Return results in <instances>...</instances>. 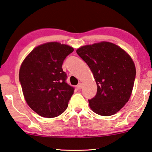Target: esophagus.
<instances>
[{
  "label": "esophagus",
  "mask_w": 152,
  "mask_h": 152,
  "mask_svg": "<svg viewBox=\"0 0 152 152\" xmlns=\"http://www.w3.org/2000/svg\"><path fill=\"white\" fill-rule=\"evenodd\" d=\"M81 88H82V84H81V83H79L77 86V88L78 90H80L81 89Z\"/></svg>",
  "instance_id": "obj_1"
}]
</instances>
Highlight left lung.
Returning a JSON list of instances; mask_svg holds the SVG:
<instances>
[{
    "instance_id": "8db88e82",
    "label": "left lung",
    "mask_w": 152,
    "mask_h": 152,
    "mask_svg": "<svg viewBox=\"0 0 152 152\" xmlns=\"http://www.w3.org/2000/svg\"><path fill=\"white\" fill-rule=\"evenodd\" d=\"M78 56L87 64L97 86L96 95L88 100L94 113L110 116L128 102L136 77L134 63L118 46L102 42L80 47Z\"/></svg>"
}]
</instances>
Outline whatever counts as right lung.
Here are the masks:
<instances>
[{
	"instance_id": "1",
	"label": "right lung",
	"mask_w": 152,
	"mask_h": 152,
	"mask_svg": "<svg viewBox=\"0 0 152 152\" xmlns=\"http://www.w3.org/2000/svg\"><path fill=\"white\" fill-rule=\"evenodd\" d=\"M73 50L68 45L48 42L35 48L22 63L19 81L24 96L28 106L43 117H56L67 108L75 88L66 81L62 64Z\"/></svg>"
}]
</instances>
